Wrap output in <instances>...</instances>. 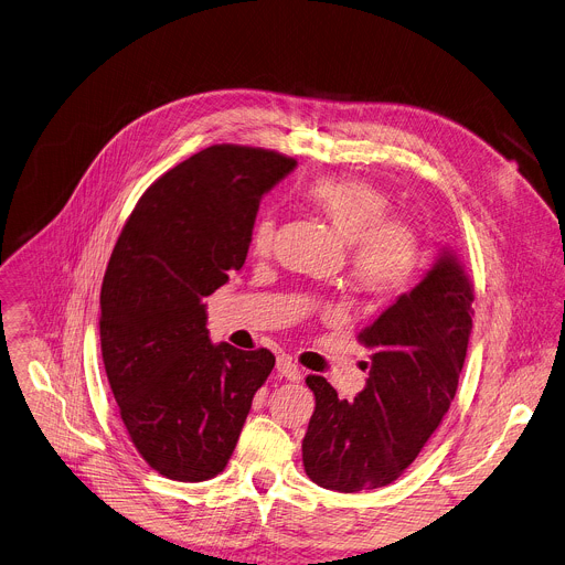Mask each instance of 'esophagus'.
Wrapping results in <instances>:
<instances>
[{
	"label": "esophagus",
	"mask_w": 565,
	"mask_h": 565,
	"mask_svg": "<svg viewBox=\"0 0 565 565\" xmlns=\"http://www.w3.org/2000/svg\"><path fill=\"white\" fill-rule=\"evenodd\" d=\"M277 372H279V376H284L288 381H299L301 379V370L290 361V358H284V355L277 361Z\"/></svg>",
	"instance_id": "1"
}]
</instances>
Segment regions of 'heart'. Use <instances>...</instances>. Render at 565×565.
<instances>
[{"label":"heart","mask_w":565,"mask_h":565,"mask_svg":"<svg viewBox=\"0 0 565 565\" xmlns=\"http://www.w3.org/2000/svg\"><path fill=\"white\" fill-rule=\"evenodd\" d=\"M313 207L351 243L349 277L372 299H394L415 281L419 241L401 218H390V198L379 186L355 178H322L306 191ZM275 218L262 216L252 227V249L268 254Z\"/></svg>","instance_id":"obj_1"}]
</instances>
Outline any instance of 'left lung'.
I'll use <instances>...</instances> for the list:
<instances>
[{"label": "left lung", "mask_w": 565, "mask_h": 565, "mask_svg": "<svg viewBox=\"0 0 565 565\" xmlns=\"http://www.w3.org/2000/svg\"><path fill=\"white\" fill-rule=\"evenodd\" d=\"M473 284L452 249L403 292L358 340L372 351L370 379L353 401L309 376L316 413L301 441L306 476L355 493L394 482L448 413L473 329Z\"/></svg>", "instance_id": "obj_1"}]
</instances>
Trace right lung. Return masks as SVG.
Segmentation results:
<instances>
[{"label": "right lung", "mask_w": 565, "mask_h": 565, "mask_svg": "<svg viewBox=\"0 0 565 565\" xmlns=\"http://www.w3.org/2000/svg\"><path fill=\"white\" fill-rule=\"evenodd\" d=\"M295 167L266 148H204L146 189L113 249L100 353L135 448L169 480L227 467L275 367L268 349L214 344L202 297L243 268L262 195Z\"/></svg>", "instance_id": "1"}]
</instances>
